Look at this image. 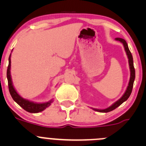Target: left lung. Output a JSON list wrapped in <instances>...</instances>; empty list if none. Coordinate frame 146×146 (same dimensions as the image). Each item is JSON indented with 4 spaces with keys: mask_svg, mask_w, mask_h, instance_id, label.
Here are the masks:
<instances>
[{
    "mask_svg": "<svg viewBox=\"0 0 146 146\" xmlns=\"http://www.w3.org/2000/svg\"><path fill=\"white\" fill-rule=\"evenodd\" d=\"M115 39L117 41H119V42H121V43L123 44V47H124L125 51H126V55H127V57H128V59H129V69H130V79H129V85H128L127 88H126V91H125V92L123 93V95L121 96V98L120 99H119L117 102H115L114 104H111L110 107H107V108L106 109H104V110L92 108L94 111H99V112L107 113V112H109V111H112V110H115V109L117 108L119 106H120L122 103L127 100L128 98H129V96H130L131 94L132 89H133V82H134V80H135V69H134V66H133V56H132L130 50H129L127 43H126V42L124 40V39H121V38H116Z\"/></svg>",
    "mask_w": 146,
    "mask_h": 146,
    "instance_id": "obj_1",
    "label": "left lung"
}]
</instances>
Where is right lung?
<instances>
[{
  "label": "right lung",
  "mask_w": 146,
  "mask_h": 146,
  "mask_svg": "<svg viewBox=\"0 0 146 146\" xmlns=\"http://www.w3.org/2000/svg\"><path fill=\"white\" fill-rule=\"evenodd\" d=\"M10 57H11V54H10L9 56V64H8V69H7V78H8V88H9V92L10 95L13 98V100L16 103L19 104L20 107L23 109H24L25 111H28L30 113H39L40 111H44L46 108L49 107L51 105V103L53 102V99L46 102L43 103H37L34 102L29 101L28 100L24 99L22 98L16 90L15 89L14 86H13V81H12L11 75H10V66H11V60H10Z\"/></svg>",
  "instance_id": "obj_1"
}]
</instances>
